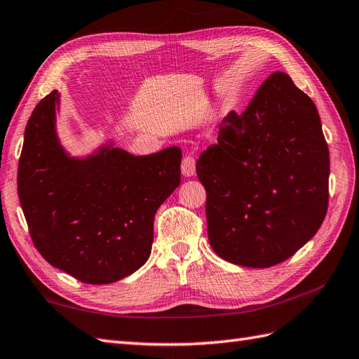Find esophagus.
<instances>
[{
    "instance_id": "34e87169",
    "label": "esophagus",
    "mask_w": 359,
    "mask_h": 359,
    "mask_svg": "<svg viewBox=\"0 0 359 359\" xmlns=\"http://www.w3.org/2000/svg\"><path fill=\"white\" fill-rule=\"evenodd\" d=\"M182 174L185 177H191L196 174V159L193 156L187 154L182 161Z\"/></svg>"
}]
</instances>
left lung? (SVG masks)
Segmentation results:
<instances>
[{
  "label": "left lung",
  "mask_w": 359,
  "mask_h": 359,
  "mask_svg": "<svg viewBox=\"0 0 359 359\" xmlns=\"http://www.w3.org/2000/svg\"><path fill=\"white\" fill-rule=\"evenodd\" d=\"M329 147L312 99L275 72L246 110L219 125L196 163L208 238L223 260L269 268L320 229L329 205Z\"/></svg>",
  "instance_id": "obj_1"
}]
</instances>
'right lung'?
Returning a JSON list of instances; mask_svg holds the SVG:
<instances>
[{
    "instance_id": "right-lung-1",
    "label": "right lung",
    "mask_w": 359,
    "mask_h": 359,
    "mask_svg": "<svg viewBox=\"0 0 359 359\" xmlns=\"http://www.w3.org/2000/svg\"><path fill=\"white\" fill-rule=\"evenodd\" d=\"M57 99L53 90L26 125L20 203L33 245L50 264L87 285H107L148 260L154 214L180 183L182 151L133 156L102 148L72 159L56 137Z\"/></svg>"
}]
</instances>
